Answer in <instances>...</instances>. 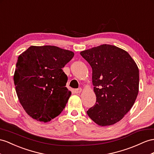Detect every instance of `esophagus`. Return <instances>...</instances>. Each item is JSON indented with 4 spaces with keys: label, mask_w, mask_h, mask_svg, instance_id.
<instances>
[{
    "label": "esophagus",
    "mask_w": 154,
    "mask_h": 154,
    "mask_svg": "<svg viewBox=\"0 0 154 154\" xmlns=\"http://www.w3.org/2000/svg\"><path fill=\"white\" fill-rule=\"evenodd\" d=\"M81 91H82V89H81V88H77V89H75V93H76V94H79V93H81Z\"/></svg>",
    "instance_id": "34e87169"
}]
</instances>
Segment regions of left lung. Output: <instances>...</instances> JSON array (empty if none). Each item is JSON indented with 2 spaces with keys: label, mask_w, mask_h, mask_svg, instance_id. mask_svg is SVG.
I'll return each instance as SVG.
<instances>
[{
  "label": "left lung",
  "mask_w": 154,
  "mask_h": 154,
  "mask_svg": "<svg viewBox=\"0 0 154 154\" xmlns=\"http://www.w3.org/2000/svg\"><path fill=\"white\" fill-rule=\"evenodd\" d=\"M92 69L96 101L86 113L101 126L112 125L131 109L139 93V72L128 52L104 44L81 52Z\"/></svg>",
  "instance_id": "8db88e82"
}]
</instances>
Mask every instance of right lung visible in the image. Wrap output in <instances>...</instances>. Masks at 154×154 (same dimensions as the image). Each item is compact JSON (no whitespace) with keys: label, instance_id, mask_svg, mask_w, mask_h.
I'll return each mask as SVG.
<instances>
[{"label":"right lung","instance_id":"obj_1","mask_svg":"<svg viewBox=\"0 0 154 154\" xmlns=\"http://www.w3.org/2000/svg\"><path fill=\"white\" fill-rule=\"evenodd\" d=\"M74 56L56 46H30L18 57L14 81L19 102L28 115L49 122L65 108L71 95L62 68Z\"/></svg>","mask_w":154,"mask_h":154}]
</instances>
